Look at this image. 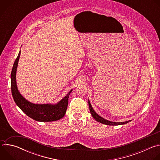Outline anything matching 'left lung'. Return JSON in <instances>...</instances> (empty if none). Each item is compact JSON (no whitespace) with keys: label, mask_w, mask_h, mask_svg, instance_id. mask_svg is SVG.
<instances>
[{"label":"left lung","mask_w":160,"mask_h":160,"mask_svg":"<svg viewBox=\"0 0 160 160\" xmlns=\"http://www.w3.org/2000/svg\"><path fill=\"white\" fill-rule=\"evenodd\" d=\"M88 106H89V109L90 111L91 115H92V117L98 122L102 123V124H105L107 125H124L127 123L128 122H130L131 120L129 121H127V122H111V121H108L103 118H102L101 117H100L99 115H98V114L95 112V111L93 109L92 106H91L89 101H88Z\"/></svg>","instance_id":"left-lung-1"}]
</instances>
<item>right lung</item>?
<instances>
[{
    "mask_svg": "<svg viewBox=\"0 0 160 160\" xmlns=\"http://www.w3.org/2000/svg\"><path fill=\"white\" fill-rule=\"evenodd\" d=\"M21 51L16 59L11 75V87L12 96L17 106L23 111L27 116L38 122H53L59 120L64 115L68 108V98L72 90L56 104H37L32 103L25 99L19 92L18 90L16 75Z\"/></svg>",
    "mask_w": 160,
    "mask_h": 160,
    "instance_id": "1",
    "label": "right lung"
}]
</instances>
